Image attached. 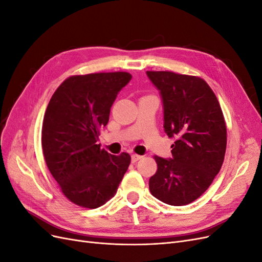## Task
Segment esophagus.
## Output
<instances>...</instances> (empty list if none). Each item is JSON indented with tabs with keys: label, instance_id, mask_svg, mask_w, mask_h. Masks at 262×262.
Here are the masks:
<instances>
[{
	"label": "esophagus",
	"instance_id": "1",
	"mask_svg": "<svg viewBox=\"0 0 262 262\" xmlns=\"http://www.w3.org/2000/svg\"><path fill=\"white\" fill-rule=\"evenodd\" d=\"M141 158H142V156H141V155H138V154H132V155H131V161H132V163L138 162L139 160H141Z\"/></svg>",
	"mask_w": 262,
	"mask_h": 262
}]
</instances>
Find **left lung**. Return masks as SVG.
Listing matches in <instances>:
<instances>
[{
	"label": "left lung",
	"mask_w": 262,
	"mask_h": 262,
	"mask_svg": "<svg viewBox=\"0 0 262 262\" xmlns=\"http://www.w3.org/2000/svg\"><path fill=\"white\" fill-rule=\"evenodd\" d=\"M161 92L164 128L172 158L154 156L157 171L149 178V191L170 205H186L202 195L224 162L227 132L220 102L199 76L169 71H147Z\"/></svg>",
	"instance_id": "left-lung-1"
}]
</instances>
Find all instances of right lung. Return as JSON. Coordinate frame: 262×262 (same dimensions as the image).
<instances>
[{
  "mask_svg": "<svg viewBox=\"0 0 262 262\" xmlns=\"http://www.w3.org/2000/svg\"><path fill=\"white\" fill-rule=\"evenodd\" d=\"M131 77L128 72L70 76L46 109L41 132L46 164L62 193L78 207L105 204L128 170V153L112 155L97 141L118 93Z\"/></svg>",
  "mask_w": 262,
  "mask_h": 262,
  "instance_id": "add662e5",
  "label": "right lung"
}]
</instances>
